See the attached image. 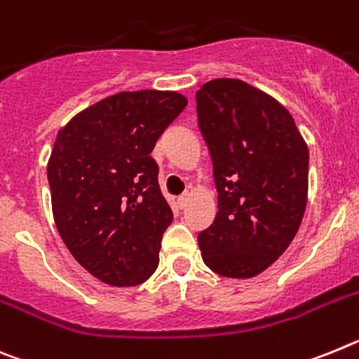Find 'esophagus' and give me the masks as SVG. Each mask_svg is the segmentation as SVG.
Listing matches in <instances>:
<instances>
[{
  "instance_id": "34e87169",
  "label": "esophagus",
  "mask_w": 359,
  "mask_h": 359,
  "mask_svg": "<svg viewBox=\"0 0 359 359\" xmlns=\"http://www.w3.org/2000/svg\"><path fill=\"white\" fill-rule=\"evenodd\" d=\"M188 201H189V197H188V195H186V193H184V195H180V197L177 198V204H179L180 210H184V208L188 205Z\"/></svg>"
}]
</instances>
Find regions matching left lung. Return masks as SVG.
I'll return each instance as SVG.
<instances>
[{"label":"left lung","instance_id":"left-lung-1","mask_svg":"<svg viewBox=\"0 0 359 359\" xmlns=\"http://www.w3.org/2000/svg\"><path fill=\"white\" fill-rule=\"evenodd\" d=\"M195 101L218 193L217 217L198 233L202 258L217 274L251 278L300 227L309 151L291 114L244 81H210Z\"/></svg>","mask_w":359,"mask_h":359}]
</instances>
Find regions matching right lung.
<instances>
[{
    "instance_id": "obj_1",
    "label": "right lung",
    "mask_w": 359,
    "mask_h": 359,
    "mask_svg": "<svg viewBox=\"0 0 359 359\" xmlns=\"http://www.w3.org/2000/svg\"><path fill=\"white\" fill-rule=\"evenodd\" d=\"M186 104L177 92L115 93L55 137L46 168L55 226L74 258L101 282L128 287L157 269L173 211L149 154Z\"/></svg>"
}]
</instances>
